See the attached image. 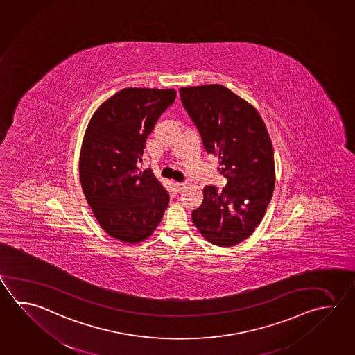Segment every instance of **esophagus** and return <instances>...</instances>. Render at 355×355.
Segmentation results:
<instances>
[{
    "instance_id": "esophagus-1",
    "label": "esophagus",
    "mask_w": 355,
    "mask_h": 355,
    "mask_svg": "<svg viewBox=\"0 0 355 355\" xmlns=\"http://www.w3.org/2000/svg\"><path fill=\"white\" fill-rule=\"evenodd\" d=\"M184 187H186V183H181V182H175V183H174L175 192H181L182 189Z\"/></svg>"
}]
</instances>
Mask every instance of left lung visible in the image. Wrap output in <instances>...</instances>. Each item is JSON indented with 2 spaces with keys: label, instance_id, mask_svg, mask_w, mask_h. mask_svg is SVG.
Here are the masks:
<instances>
[{
  "label": "left lung",
  "instance_id": "1",
  "mask_svg": "<svg viewBox=\"0 0 355 355\" xmlns=\"http://www.w3.org/2000/svg\"><path fill=\"white\" fill-rule=\"evenodd\" d=\"M183 107L201 133L208 154L218 158L225 188H203L192 212L200 234L232 248L254 234L274 193V148L265 123L248 101L220 84L180 89Z\"/></svg>",
  "mask_w": 355,
  "mask_h": 355
}]
</instances>
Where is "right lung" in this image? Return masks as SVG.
<instances>
[{
	"instance_id": "1",
	"label": "right lung",
	"mask_w": 355,
	"mask_h": 355,
	"mask_svg": "<svg viewBox=\"0 0 355 355\" xmlns=\"http://www.w3.org/2000/svg\"><path fill=\"white\" fill-rule=\"evenodd\" d=\"M175 96L173 89L125 87L104 101L87 124L81 188L101 228L119 241L147 240L167 209L166 188L139 163L148 135Z\"/></svg>"
}]
</instances>
